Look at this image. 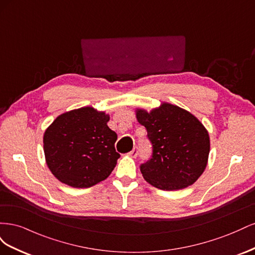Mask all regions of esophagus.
Returning <instances> with one entry per match:
<instances>
[{"instance_id":"1","label":"esophagus","mask_w":255,"mask_h":255,"mask_svg":"<svg viewBox=\"0 0 255 255\" xmlns=\"http://www.w3.org/2000/svg\"><path fill=\"white\" fill-rule=\"evenodd\" d=\"M137 153H138V148L137 146H134V149L130 151L129 153H128V155L130 156V157H133V158H135L136 156H137Z\"/></svg>"}]
</instances>
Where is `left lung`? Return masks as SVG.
Listing matches in <instances>:
<instances>
[{
	"instance_id": "left-lung-1",
	"label": "left lung",
	"mask_w": 255,
	"mask_h": 255,
	"mask_svg": "<svg viewBox=\"0 0 255 255\" xmlns=\"http://www.w3.org/2000/svg\"><path fill=\"white\" fill-rule=\"evenodd\" d=\"M146 128L152 157L141 164L143 179L163 190H179L194 184L204 172L210 154V135L197 117L181 107L161 103L146 112L136 110Z\"/></svg>"
}]
</instances>
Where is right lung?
<instances>
[{
    "label": "right lung",
    "instance_id": "1",
    "mask_svg": "<svg viewBox=\"0 0 255 255\" xmlns=\"http://www.w3.org/2000/svg\"><path fill=\"white\" fill-rule=\"evenodd\" d=\"M109 121L110 115L87 106L59 115L45 129V161L58 181L88 188L110 176L120 154Z\"/></svg>",
    "mask_w": 255,
    "mask_h": 255
}]
</instances>
